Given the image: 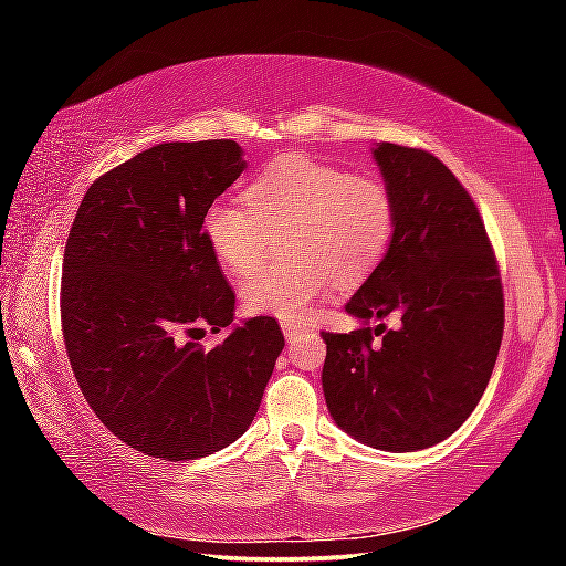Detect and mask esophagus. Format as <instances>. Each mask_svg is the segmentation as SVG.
<instances>
[{
	"mask_svg": "<svg viewBox=\"0 0 566 566\" xmlns=\"http://www.w3.org/2000/svg\"><path fill=\"white\" fill-rule=\"evenodd\" d=\"M282 332H284V337L292 342V339L300 337L302 332H306V324H302V322H294V319H292V322H284V324H282Z\"/></svg>",
	"mask_w": 566,
	"mask_h": 566,
	"instance_id": "obj_1",
	"label": "esophagus"
}]
</instances>
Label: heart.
Wrapping results in <instances>:
<instances>
[{
  "instance_id": "1",
  "label": "heart",
  "mask_w": 566,
  "mask_h": 566,
  "mask_svg": "<svg viewBox=\"0 0 566 566\" xmlns=\"http://www.w3.org/2000/svg\"><path fill=\"white\" fill-rule=\"evenodd\" d=\"M247 205L214 199L202 234L229 274L244 276L263 261L265 234L290 231V268L247 276L239 300L249 314L294 319L310 314L334 284L357 286L385 262L397 229V207L375 171L282 155L247 181Z\"/></svg>"
}]
</instances>
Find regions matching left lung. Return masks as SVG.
Masks as SVG:
<instances>
[{
	"label": "left lung",
	"mask_w": 566,
	"mask_h": 566,
	"mask_svg": "<svg viewBox=\"0 0 566 566\" xmlns=\"http://www.w3.org/2000/svg\"><path fill=\"white\" fill-rule=\"evenodd\" d=\"M375 159L397 229L344 310L364 322L399 314V327L322 332V387L344 432L415 452L454 434L482 399L502 344L504 292L482 217L452 169L391 142L377 145Z\"/></svg>",
	"instance_id": "left-lung-1"
}]
</instances>
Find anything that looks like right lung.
I'll list each match as a JSON object with an SVG mask.
<instances>
[{"label":"right lung","instance_id":"right-lung-1","mask_svg":"<svg viewBox=\"0 0 566 566\" xmlns=\"http://www.w3.org/2000/svg\"><path fill=\"white\" fill-rule=\"evenodd\" d=\"M232 139L167 142L94 179L66 237L62 332L87 405L155 459L207 457L247 432L284 334L234 319V290L202 234L205 209L242 175Z\"/></svg>","mask_w":566,"mask_h":566}]
</instances>
